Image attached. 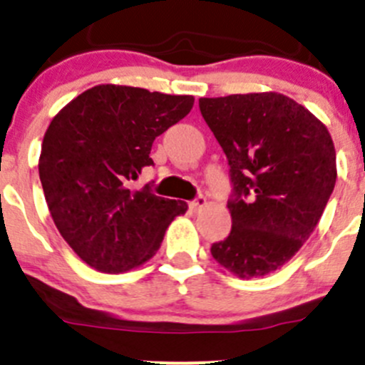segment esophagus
<instances>
[{"mask_svg": "<svg viewBox=\"0 0 365 365\" xmlns=\"http://www.w3.org/2000/svg\"><path fill=\"white\" fill-rule=\"evenodd\" d=\"M206 205H208V203H206V197H203V196H200V197H197V200L190 201V203H189L190 210H192V212H200V210H203Z\"/></svg>", "mask_w": 365, "mask_h": 365, "instance_id": "esophagus-1", "label": "esophagus"}]
</instances>
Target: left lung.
I'll use <instances>...</instances> for the list:
<instances>
[{
    "mask_svg": "<svg viewBox=\"0 0 365 365\" xmlns=\"http://www.w3.org/2000/svg\"><path fill=\"white\" fill-rule=\"evenodd\" d=\"M230 162L231 233L212 245L240 279L279 270L323 215L337 178L330 132L309 109L275 91L200 98Z\"/></svg>",
    "mask_w": 365,
    "mask_h": 365,
    "instance_id": "obj_1",
    "label": "left lung"
}]
</instances>
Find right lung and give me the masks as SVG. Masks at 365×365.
<instances>
[{"instance_id": "obj_1", "label": "right lung", "mask_w": 365, "mask_h": 365, "mask_svg": "<svg viewBox=\"0 0 365 365\" xmlns=\"http://www.w3.org/2000/svg\"><path fill=\"white\" fill-rule=\"evenodd\" d=\"M192 95L98 84L70 101L47 127L38 175L51 217L91 268L121 274L159 251L187 203L155 196L130 180L153 165L157 135L190 113Z\"/></svg>"}]
</instances>
